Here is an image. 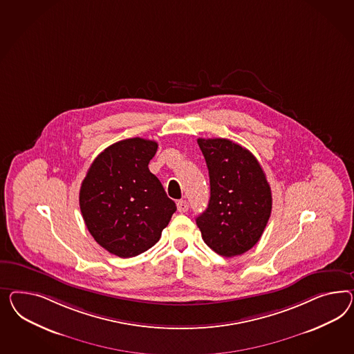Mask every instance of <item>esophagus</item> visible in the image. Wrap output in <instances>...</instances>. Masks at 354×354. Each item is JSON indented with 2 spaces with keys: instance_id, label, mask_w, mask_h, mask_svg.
<instances>
[{
  "instance_id": "34e87169",
  "label": "esophagus",
  "mask_w": 354,
  "mask_h": 354,
  "mask_svg": "<svg viewBox=\"0 0 354 354\" xmlns=\"http://www.w3.org/2000/svg\"><path fill=\"white\" fill-rule=\"evenodd\" d=\"M176 206H178V211H179V212H187L188 209H189V205H188V202L185 201V200L178 201Z\"/></svg>"
}]
</instances>
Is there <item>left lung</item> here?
<instances>
[{
    "label": "left lung",
    "instance_id": "left-lung-1",
    "mask_svg": "<svg viewBox=\"0 0 354 354\" xmlns=\"http://www.w3.org/2000/svg\"><path fill=\"white\" fill-rule=\"evenodd\" d=\"M197 143L210 176V201L196 219L205 243L225 258L258 243L272 211V192L252 153L230 139Z\"/></svg>",
    "mask_w": 354,
    "mask_h": 354
}]
</instances>
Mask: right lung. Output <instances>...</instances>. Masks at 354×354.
Wrapping results in <instances>:
<instances>
[{
	"label": "right lung",
	"instance_id": "obj_1",
	"mask_svg": "<svg viewBox=\"0 0 354 354\" xmlns=\"http://www.w3.org/2000/svg\"><path fill=\"white\" fill-rule=\"evenodd\" d=\"M158 144L131 138L109 145L91 163L80 189V209L96 242L120 258L154 246L176 211L148 169Z\"/></svg>",
	"mask_w": 354,
	"mask_h": 354
}]
</instances>
